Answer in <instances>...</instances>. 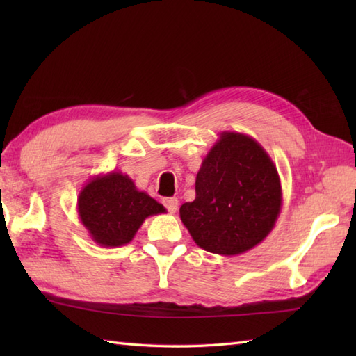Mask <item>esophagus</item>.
Listing matches in <instances>:
<instances>
[{
	"instance_id": "esophagus-1",
	"label": "esophagus",
	"mask_w": 356,
	"mask_h": 356,
	"mask_svg": "<svg viewBox=\"0 0 356 356\" xmlns=\"http://www.w3.org/2000/svg\"><path fill=\"white\" fill-rule=\"evenodd\" d=\"M162 203L165 205V208L168 209V213L174 214L177 211V207H179V200L176 197H166L162 200Z\"/></svg>"
}]
</instances>
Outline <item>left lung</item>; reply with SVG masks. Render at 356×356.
<instances>
[{
  "instance_id": "1",
  "label": "left lung",
  "mask_w": 356,
  "mask_h": 356,
  "mask_svg": "<svg viewBox=\"0 0 356 356\" xmlns=\"http://www.w3.org/2000/svg\"><path fill=\"white\" fill-rule=\"evenodd\" d=\"M277 166L254 138L223 131L202 162L180 220L208 252L238 255L268 237L282 211Z\"/></svg>"
}]
</instances>
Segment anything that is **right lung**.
Instances as JSON below:
<instances>
[{"instance_id":"right-lung-1","label":"right lung","mask_w":356,"mask_h":356,"mask_svg":"<svg viewBox=\"0 0 356 356\" xmlns=\"http://www.w3.org/2000/svg\"><path fill=\"white\" fill-rule=\"evenodd\" d=\"M166 213L161 203L120 171L90 179L78 195V216L88 236L99 246L119 248L134 238L149 216Z\"/></svg>"}]
</instances>
